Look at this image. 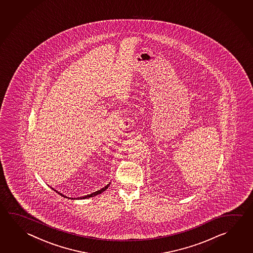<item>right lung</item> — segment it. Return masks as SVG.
<instances>
[{
	"instance_id": "1",
	"label": "right lung",
	"mask_w": 253,
	"mask_h": 253,
	"mask_svg": "<svg viewBox=\"0 0 253 253\" xmlns=\"http://www.w3.org/2000/svg\"><path fill=\"white\" fill-rule=\"evenodd\" d=\"M109 185H110V183L109 184H107V186H105V187H103V188H101L100 190L96 191V192H94V193H92V194H90V195H85V196H83V197H78V198H76V199H86V198H89V197H93V196H95V195H99V194H101V193H103L104 191L107 190V188H108V186H109ZM52 188V187H51ZM54 191H56V193H58V195H61V196H64V197H67L66 195H62L61 193H59L58 191L55 190L54 188H52ZM67 198H69V197H67ZM73 199V198H72ZM75 199V198H74Z\"/></svg>"
}]
</instances>
